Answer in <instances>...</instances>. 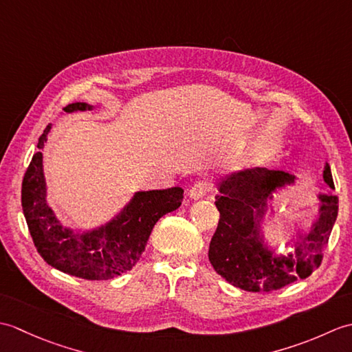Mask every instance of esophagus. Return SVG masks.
Wrapping results in <instances>:
<instances>
[{"label":"esophagus","mask_w":352,"mask_h":352,"mask_svg":"<svg viewBox=\"0 0 352 352\" xmlns=\"http://www.w3.org/2000/svg\"><path fill=\"white\" fill-rule=\"evenodd\" d=\"M212 189V184L207 183V182H197L195 184L192 186L190 190H189V198L190 199H201L207 195V192H210Z\"/></svg>","instance_id":"34e87169"}]
</instances>
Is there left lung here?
<instances>
[{"mask_svg": "<svg viewBox=\"0 0 352 352\" xmlns=\"http://www.w3.org/2000/svg\"><path fill=\"white\" fill-rule=\"evenodd\" d=\"M298 178L284 170L252 168L221 177L214 204L219 223L208 248L214 271L234 287L246 292H271L298 278H307L320 265V251L338 218L339 199L333 192L316 193L318 219L307 233H296L294 250L278 252L269 243L263 221L275 214L271 201L296 184ZM324 182L334 190L331 169L325 163Z\"/></svg>", "mask_w": 352, "mask_h": 352, "instance_id": "obj_1", "label": "left lung"}]
</instances>
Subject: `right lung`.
Segmentation results:
<instances>
[{"instance_id":"add662e5","label":"right lung","mask_w":352,"mask_h":352,"mask_svg":"<svg viewBox=\"0 0 352 352\" xmlns=\"http://www.w3.org/2000/svg\"><path fill=\"white\" fill-rule=\"evenodd\" d=\"M66 113L94 110L87 102H74ZM52 125L37 142L22 180V210L30 234L42 258L52 267L85 280H111L129 272L145 251L149 234L163 214L182 206L183 189L136 190L119 213L92 230L65 227L48 206L47 180L43 174V148Z\"/></svg>"}]
</instances>
